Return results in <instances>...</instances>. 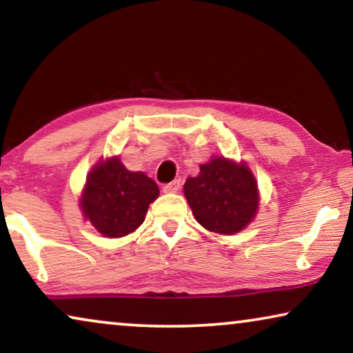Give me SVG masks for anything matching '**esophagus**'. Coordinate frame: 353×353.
Wrapping results in <instances>:
<instances>
[{
	"label": "esophagus",
	"instance_id": "obj_1",
	"mask_svg": "<svg viewBox=\"0 0 353 353\" xmlns=\"http://www.w3.org/2000/svg\"><path fill=\"white\" fill-rule=\"evenodd\" d=\"M180 188H181V181L175 180L172 183H167V185L163 186V191H165V192H176V191H180Z\"/></svg>",
	"mask_w": 353,
	"mask_h": 353
}]
</instances>
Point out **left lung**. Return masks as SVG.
I'll return each instance as SVG.
<instances>
[{"instance_id":"left-lung-1","label":"left lung","mask_w":353,"mask_h":353,"mask_svg":"<svg viewBox=\"0 0 353 353\" xmlns=\"http://www.w3.org/2000/svg\"><path fill=\"white\" fill-rule=\"evenodd\" d=\"M185 196L197 223L220 234L244 230L257 214V181L244 162L212 157L197 176L188 178Z\"/></svg>"}]
</instances>
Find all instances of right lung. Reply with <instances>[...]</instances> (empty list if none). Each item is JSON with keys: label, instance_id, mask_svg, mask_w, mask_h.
<instances>
[{"label": "right lung", "instance_id": "1", "mask_svg": "<svg viewBox=\"0 0 353 353\" xmlns=\"http://www.w3.org/2000/svg\"><path fill=\"white\" fill-rule=\"evenodd\" d=\"M159 197V186L143 172H130L119 157L91 168L81 192L85 219L108 238L133 233L144 221L149 204Z\"/></svg>", "mask_w": 353, "mask_h": 353}]
</instances>
